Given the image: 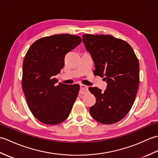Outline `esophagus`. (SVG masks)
Returning a JSON list of instances; mask_svg holds the SVG:
<instances>
[{
    "instance_id": "esophagus-1",
    "label": "esophagus",
    "mask_w": 158,
    "mask_h": 158,
    "mask_svg": "<svg viewBox=\"0 0 158 158\" xmlns=\"http://www.w3.org/2000/svg\"><path fill=\"white\" fill-rule=\"evenodd\" d=\"M80 93L81 94H84L87 92H88V86L83 84H80Z\"/></svg>"
}]
</instances>
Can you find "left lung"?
Instances as JSON below:
<instances>
[{
  "instance_id": "obj_1",
  "label": "left lung",
  "mask_w": 158,
  "mask_h": 158,
  "mask_svg": "<svg viewBox=\"0 0 158 158\" xmlns=\"http://www.w3.org/2000/svg\"><path fill=\"white\" fill-rule=\"evenodd\" d=\"M83 41L95 64L94 73L107 83L102 92L89 88L96 97L90 107L94 119L113 124L122 119L134 104L139 83V62L128 43L109 35H83Z\"/></svg>"
}]
</instances>
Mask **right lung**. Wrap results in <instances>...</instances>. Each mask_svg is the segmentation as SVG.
Wrapping results in <instances>:
<instances>
[{
	"mask_svg": "<svg viewBox=\"0 0 158 158\" xmlns=\"http://www.w3.org/2000/svg\"><path fill=\"white\" fill-rule=\"evenodd\" d=\"M81 41L80 36L69 34L45 36L33 43L26 53L22 89L31 111L43 123L56 125L69 115L79 85H57L55 76L64 65L65 55Z\"/></svg>",
	"mask_w": 158,
	"mask_h": 158,
	"instance_id": "1",
	"label": "right lung"
}]
</instances>
